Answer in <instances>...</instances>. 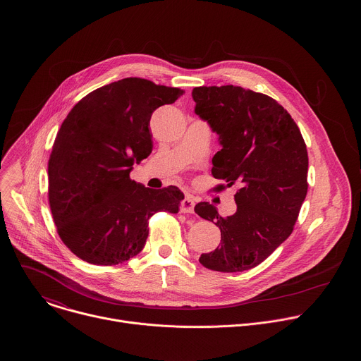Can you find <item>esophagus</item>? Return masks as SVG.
Masks as SVG:
<instances>
[{"mask_svg": "<svg viewBox=\"0 0 361 361\" xmlns=\"http://www.w3.org/2000/svg\"><path fill=\"white\" fill-rule=\"evenodd\" d=\"M195 204H196L195 199H193L192 196H186V197L183 199V202H182L180 211H182V212H193V211H195Z\"/></svg>", "mask_w": 361, "mask_h": 361, "instance_id": "1", "label": "esophagus"}]
</instances>
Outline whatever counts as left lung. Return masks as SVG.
Wrapping results in <instances>:
<instances>
[{
    "mask_svg": "<svg viewBox=\"0 0 361 361\" xmlns=\"http://www.w3.org/2000/svg\"><path fill=\"white\" fill-rule=\"evenodd\" d=\"M192 94L196 115L222 147L212 157V176L226 186L240 185L233 215L222 218L207 202L195 207L222 238L199 261L212 271L242 272L262 262L293 231L309 188L306 143L288 111L265 94L232 85L196 87Z\"/></svg>",
    "mask_w": 361,
    "mask_h": 361,
    "instance_id": "obj_1",
    "label": "left lung"
}]
</instances>
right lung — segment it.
<instances>
[{"label": "right lung", "mask_w": 361, "mask_h": 361, "mask_svg": "<svg viewBox=\"0 0 361 361\" xmlns=\"http://www.w3.org/2000/svg\"><path fill=\"white\" fill-rule=\"evenodd\" d=\"M185 92L126 78L92 92L61 125L49 161V200L58 235L78 257L116 265L139 255L158 211L176 214L183 193L130 179L153 150L150 118Z\"/></svg>", "instance_id": "right-lung-1"}]
</instances>
